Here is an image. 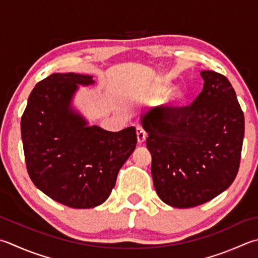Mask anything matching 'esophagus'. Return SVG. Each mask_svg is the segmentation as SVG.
I'll return each instance as SVG.
<instances>
[{
  "label": "esophagus",
  "mask_w": 258,
  "mask_h": 258,
  "mask_svg": "<svg viewBox=\"0 0 258 258\" xmlns=\"http://www.w3.org/2000/svg\"><path fill=\"white\" fill-rule=\"evenodd\" d=\"M136 136H138L139 144H142L145 142L146 133L144 132V130L141 127V126H138V127H136Z\"/></svg>",
  "instance_id": "34e87169"
}]
</instances>
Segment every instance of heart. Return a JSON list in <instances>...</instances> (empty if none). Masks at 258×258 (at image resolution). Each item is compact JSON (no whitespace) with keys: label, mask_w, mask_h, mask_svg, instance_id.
<instances>
[{"label":"heart","mask_w":258,"mask_h":258,"mask_svg":"<svg viewBox=\"0 0 258 258\" xmlns=\"http://www.w3.org/2000/svg\"><path fill=\"white\" fill-rule=\"evenodd\" d=\"M175 86L171 83H162L160 86H158L152 93V98L154 100L163 99L166 96H169L175 90ZM184 103V95L180 92H175L172 95L170 96L168 102H166V108L169 109V112H175L176 109H179L181 106Z\"/></svg>","instance_id":"obj_1"}]
</instances>
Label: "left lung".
I'll use <instances>...</instances> for the list:
<instances>
[{
	"label": "left lung",
	"mask_w": 258,
	"mask_h": 258,
	"mask_svg": "<svg viewBox=\"0 0 258 258\" xmlns=\"http://www.w3.org/2000/svg\"><path fill=\"white\" fill-rule=\"evenodd\" d=\"M203 92L188 107L154 108L141 119L149 134L153 184L174 208L203 205L224 192L239 169L245 120L225 76L200 72Z\"/></svg>",
	"instance_id": "1"
}]
</instances>
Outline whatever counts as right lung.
<instances>
[{"mask_svg":"<svg viewBox=\"0 0 258 258\" xmlns=\"http://www.w3.org/2000/svg\"><path fill=\"white\" fill-rule=\"evenodd\" d=\"M93 76L57 73L41 80L28 98L21 135L28 173L44 195L76 209L104 204L118 171L134 152V126L109 132L89 120L74 104L79 86Z\"/></svg>","mask_w":258,"mask_h":258,"instance_id":"add662e5","label":"right lung"}]
</instances>
